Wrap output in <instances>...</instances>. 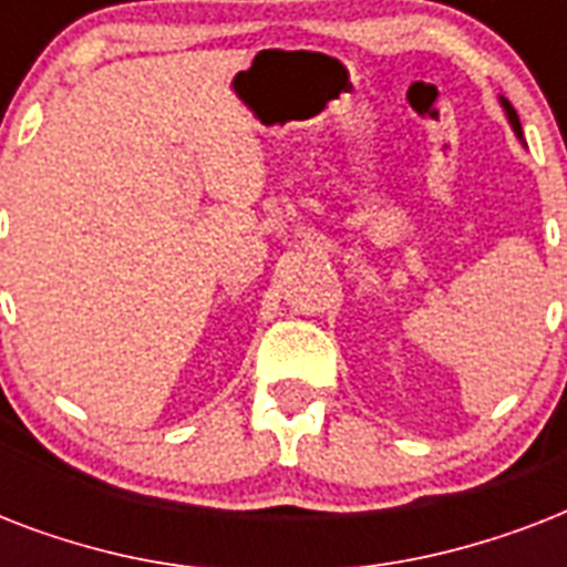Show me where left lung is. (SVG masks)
<instances>
[{"label":"left lung","mask_w":567,"mask_h":567,"mask_svg":"<svg viewBox=\"0 0 567 567\" xmlns=\"http://www.w3.org/2000/svg\"><path fill=\"white\" fill-rule=\"evenodd\" d=\"M501 105H503V111H506V117H509L512 128H515V135H518V137H524V132H520V120H518V114H515V109H512L509 102L503 100V96H501Z\"/></svg>","instance_id":"obj_1"}]
</instances>
